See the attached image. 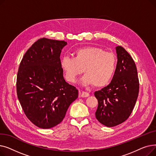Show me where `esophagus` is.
<instances>
[{"label": "esophagus", "mask_w": 156, "mask_h": 156, "mask_svg": "<svg viewBox=\"0 0 156 156\" xmlns=\"http://www.w3.org/2000/svg\"><path fill=\"white\" fill-rule=\"evenodd\" d=\"M80 97H88V96L90 95V94H89L88 92H86L83 91V92H81L80 94Z\"/></svg>", "instance_id": "esophagus-1"}]
</instances>
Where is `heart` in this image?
<instances>
[{
	"label": "heart",
	"mask_w": 156,
	"mask_h": 156,
	"mask_svg": "<svg viewBox=\"0 0 156 156\" xmlns=\"http://www.w3.org/2000/svg\"><path fill=\"white\" fill-rule=\"evenodd\" d=\"M73 58L64 57L61 61L65 78L69 82H75L83 70L85 75L82 83L100 88L107 85L115 73L116 55L112 52H105L101 48H80L73 52Z\"/></svg>",
	"instance_id": "1"
}]
</instances>
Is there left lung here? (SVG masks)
<instances>
[{
    "label": "left lung",
    "mask_w": 156,
    "mask_h": 156,
    "mask_svg": "<svg viewBox=\"0 0 156 156\" xmlns=\"http://www.w3.org/2000/svg\"><path fill=\"white\" fill-rule=\"evenodd\" d=\"M116 49L118 62L111 82L94 93L99 104L95 117L108 127L118 125L129 118L139 92V80L133 58L122 47Z\"/></svg>",
    "instance_id": "8db88e82"
}]
</instances>
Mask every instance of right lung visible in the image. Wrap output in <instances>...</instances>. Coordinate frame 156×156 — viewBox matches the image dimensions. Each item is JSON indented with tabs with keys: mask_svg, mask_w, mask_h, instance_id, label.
<instances>
[{
	"mask_svg": "<svg viewBox=\"0 0 156 156\" xmlns=\"http://www.w3.org/2000/svg\"><path fill=\"white\" fill-rule=\"evenodd\" d=\"M64 41L38 39L20 62L16 92L28 119L40 128H51L63 120L78 90L63 77L60 55Z\"/></svg>",
	"mask_w": 156,
	"mask_h": 156,
	"instance_id": "add662e5",
	"label": "right lung"
}]
</instances>
